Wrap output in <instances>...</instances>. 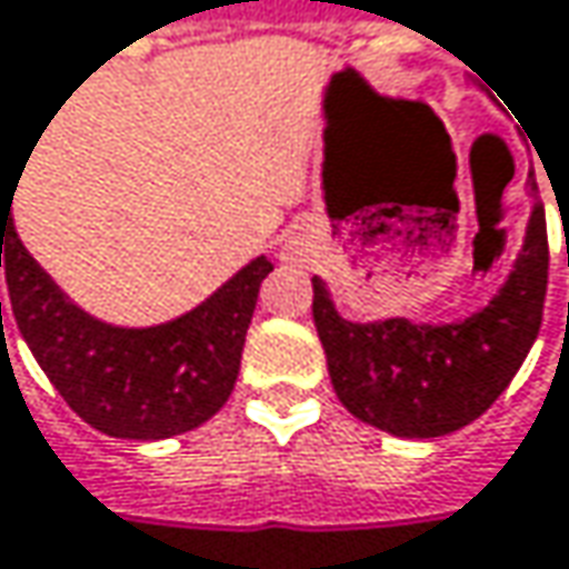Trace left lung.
<instances>
[{
  "instance_id": "8db88e82",
  "label": "left lung",
  "mask_w": 569,
  "mask_h": 569,
  "mask_svg": "<svg viewBox=\"0 0 569 569\" xmlns=\"http://www.w3.org/2000/svg\"><path fill=\"white\" fill-rule=\"evenodd\" d=\"M312 316L345 409L399 438H441L480 418L528 357L548 296V221L535 206L502 292L460 325L348 321L321 280Z\"/></svg>"
}]
</instances>
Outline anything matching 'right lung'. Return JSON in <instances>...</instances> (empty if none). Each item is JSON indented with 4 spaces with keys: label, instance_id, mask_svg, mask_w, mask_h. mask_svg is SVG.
<instances>
[{
    "label": "right lung",
    "instance_id": "right-lung-1",
    "mask_svg": "<svg viewBox=\"0 0 569 569\" xmlns=\"http://www.w3.org/2000/svg\"><path fill=\"white\" fill-rule=\"evenodd\" d=\"M12 196L0 192V267L12 316L67 406L96 431L128 441L173 438L216 416L234 389L257 292L273 263L257 257L177 321L116 328L77 309L24 251L9 216Z\"/></svg>",
    "mask_w": 569,
    "mask_h": 569
}]
</instances>
